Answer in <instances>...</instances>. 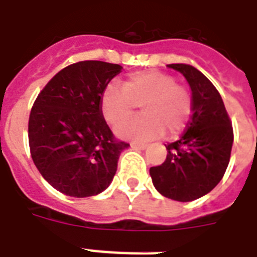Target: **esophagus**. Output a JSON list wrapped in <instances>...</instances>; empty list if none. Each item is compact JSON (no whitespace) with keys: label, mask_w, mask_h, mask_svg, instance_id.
<instances>
[{"label":"esophagus","mask_w":257,"mask_h":257,"mask_svg":"<svg viewBox=\"0 0 257 257\" xmlns=\"http://www.w3.org/2000/svg\"><path fill=\"white\" fill-rule=\"evenodd\" d=\"M131 145H132V148L141 149V151L148 147V144H145V143H132V144H131Z\"/></svg>","instance_id":"34e87169"}]
</instances>
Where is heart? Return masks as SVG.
Segmentation results:
<instances>
[{"mask_svg":"<svg viewBox=\"0 0 257 257\" xmlns=\"http://www.w3.org/2000/svg\"><path fill=\"white\" fill-rule=\"evenodd\" d=\"M137 106H141L145 114L116 129L122 139L152 140L165 129L169 135L179 133L191 116L192 100L187 89L176 84L175 77L157 70L131 74L122 88L109 85L101 94V113L112 126L132 116Z\"/></svg>","mask_w":257,"mask_h":257,"instance_id":"heart-1","label":"heart"}]
</instances>
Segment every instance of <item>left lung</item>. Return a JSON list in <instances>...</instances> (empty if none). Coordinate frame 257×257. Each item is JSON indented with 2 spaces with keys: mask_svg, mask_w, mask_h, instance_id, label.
I'll return each mask as SVG.
<instances>
[{
  "mask_svg": "<svg viewBox=\"0 0 257 257\" xmlns=\"http://www.w3.org/2000/svg\"><path fill=\"white\" fill-rule=\"evenodd\" d=\"M183 74L192 90V116L179 140L165 145L168 155L149 169L159 193L176 201L207 195L227 171L233 131L223 98L209 80L188 64L167 65Z\"/></svg>",
  "mask_w": 257,
  "mask_h": 257,
  "instance_id": "8db88e82",
  "label": "left lung"
}]
</instances>
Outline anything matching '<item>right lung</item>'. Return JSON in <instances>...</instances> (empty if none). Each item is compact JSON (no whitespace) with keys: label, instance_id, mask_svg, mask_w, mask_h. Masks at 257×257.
<instances>
[{"label":"right lung","instance_id":"add662e5","mask_svg":"<svg viewBox=\"0 0 257 257\" xmlns=\"http://www.w3.org/2000/svg\"><path fill=\"white\" fill-rule=\"evenodd\" d=\"M122 66L81 61L60 70L38 94L29 117V147L38 172L61 193L89 197L104 192L121 152L101 113V94Z\"/></svg>","mask_w":257,"mask_h":257}]
</instances>
